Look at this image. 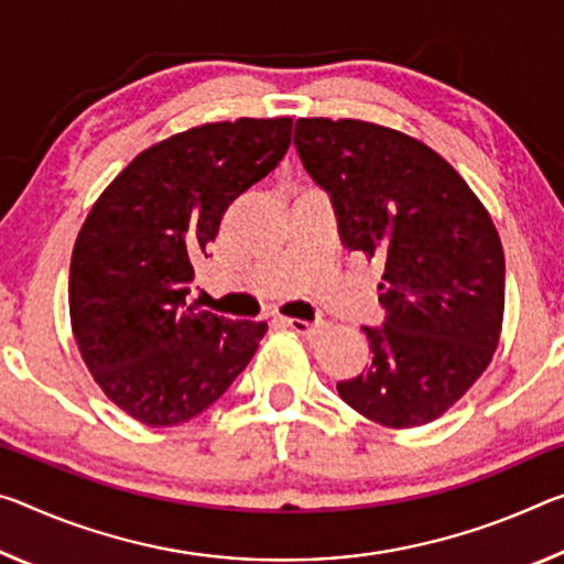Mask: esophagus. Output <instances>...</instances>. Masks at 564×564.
Here are the masks:
<instances>
[{"label":"esophagus","mask_w":564,"mask_h":564,"mask_svg":"<svg viewBox=\"0 0 564 564\" xmlns=\"http://www.w3.org/2000/svg\"><path fill=\"white\" fill-rule=\"evenodd\" d=\"M283 324L301 336H316L318 330L324 328V324H308V321H301V318H283Z\"/></svg>","instance_id":"1"}]
</instances>
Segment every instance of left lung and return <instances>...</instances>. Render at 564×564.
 <instances>
[{
  "label": "left lung",
  "mask_w": 564,
  "mask_h": 564,
  "mask_svg": "<svg viewBox=\"0 0 564 564\" xmlns=\"http://www.w3.org/2000/svg\"><path fill=\"white\" fill-rule=\"evenodd\" d=\"M303 167L334 203L348 250L383 263L371 361L338 381L366 419L411 429L440 419L495 356L505 316V250L489 213L446 160L364 120L301 118Z\"/></svg>",
  "instance_id": "1"
}]
</instances>
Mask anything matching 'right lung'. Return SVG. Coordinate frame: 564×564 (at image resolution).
Masks as SVG:
<instances>
[{"label": "right lung", "instance_id": "obj_1", "mask_svg": "<svg viewBox=\"0 0 564 564\" xmlns=\"http://www.w3.org/2000/svg\"><path fill=\"white\" fill-rule=\"evenodd\" d=\"M291 118L208 122L142 150L105 187L75 240L69 318L105 397L148 426L198 416L268 330L187 306L193 263L240 193L281 163Z\"/></svg>", "mask_w": 564, "mask_h": 564}]
</instances>
